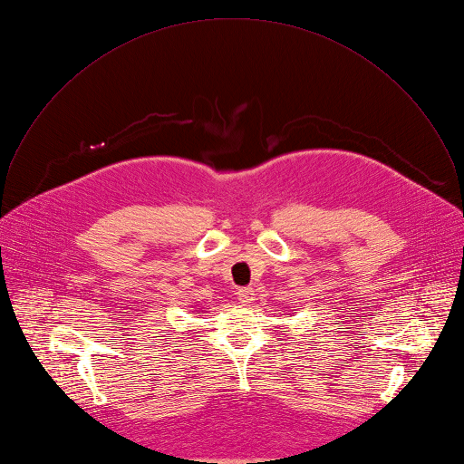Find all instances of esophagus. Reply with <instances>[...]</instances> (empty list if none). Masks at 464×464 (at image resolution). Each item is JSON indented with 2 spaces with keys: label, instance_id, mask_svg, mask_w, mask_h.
Segmentation results:
<instances>
[{
  "label": "esophagus",
  "instance_id": "34e87169",
  "mask_svg": "<svg viewBox=\"0 0 464 464\" xmlns=\"http://www.w3.org/2000/svg\"><path fill=\"white\" fill-rule=\"evenodd\" d=\"M237 301L241 303V304H250L252 301H254V290L252 288H248V286H245V288H239L237 292Z\"/></svg>",
  "mask_w": 464,
  "mask_h": 464
}]
</instances>
